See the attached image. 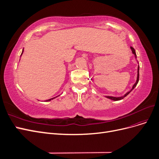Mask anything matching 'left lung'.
<instances>
[{"mask_svg": "<svg viewBox=\"0 0 159 159\" xmlns=\"http://www.w3.org/2000/svg\"><path fill=\"white\" fill-rule=\"evenodd\" d=\"M131 50H132V52H133V54L134 55V57H135V58H137V55H136V52H135V50H134V49L133 48V47H131ZM139 66H138V74H137V81H136V83L134 84V85H133V88H132V89L130 91H129V92H127L125 95H123V96H122V97H112V96H105V97H106L107 98H108V99H111V100H113V101H119V100H121V99H123L125 97H126V96L131 92V91L136 87V85H137V84H138V82H139Z\"/></svg>", "mask_w": 159, "mask_h": 159, "instance_id": "left-lung-1", "label": "left lung"}]
</instances>
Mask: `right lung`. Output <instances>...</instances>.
<instances>
[{
    "instance_id": "obj_1",
    "label": "right lung",
    "mask_w": 159,
    "mask_h": 159,
    "mask_svg": "<svg viewBox=\"0 0 159 159\" xmlns=\"http://www.w3.org/2000/svg\"><path fill=\"white\" fill-rule=\"evenodd\" d=\"M23 51L24 50H22V54H21V55L22 54V53H23ZM57 97H56V98H57ZM51 98V99H48V100H46V102H49V101H51V100H52L53 99H54V98Z\"/></svg>"
}]
</instances>
